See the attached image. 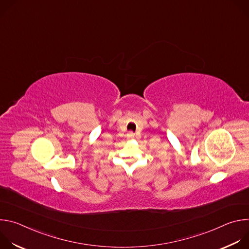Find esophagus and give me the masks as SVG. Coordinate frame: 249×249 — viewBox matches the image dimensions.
Listing matches in <instances>:
<instances>
[{
    "label": "esophagus",
    "mask_w": 249,
    "mask_h": 249,
    "mask_svg": "<svg viewBox=\"0 0 249 249\" xmlns=\"http://www.w3.org/2000/svg\"><path fill=\"white\" fill-rule=\"evenodd\" d=\"M128 136H129V137H133L134 135H133V133H132V132H129V133H128Z\"/></svg>",
    "instance_id": "1"
}]
</instances>
